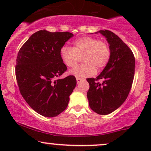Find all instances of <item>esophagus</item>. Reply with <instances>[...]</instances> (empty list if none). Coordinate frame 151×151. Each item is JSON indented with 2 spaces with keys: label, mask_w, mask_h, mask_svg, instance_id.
Here are the masks:
<instances>
[{
  "label": "esophagus",
  "mask_w": 151,
  "mask_h": 151,
  "mask_svg": "<svg viewBox=\"0 0 151 151\" xmlns=\"http://www.w3.org/2000/svg\"><path fill=\"white\" fill-rule=\"evenodd\" d=\"M76 79H77V83H79L81 80H82L83 79H81V78H79V77H77V78H76Z\"/></svg>",
  "instance_id": "obj_1"
}]
</instances>
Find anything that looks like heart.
Wrapping results in <instances>:
<instances>
[{
  "label": "heart",
  "mask_w": 151,
  "mask_h": 151,
  "mask_svg": "<svg viewBox=\"0 0 151 151\" xmlns=\"http://www.w3.org/2000/svg\"><path fill=\"white\" fill-rule=\"evenodd\" d=\"M81 56L85 63L74 67L69 73L77 77H91L96 72V68L101 70L107 65L111 58L110 47L95 37H83L77 39L72 47L63 46L60 50L62 62L67 67H74Z\"/></svg>",
  "instance_id": "obj_1"
}]
</instances>
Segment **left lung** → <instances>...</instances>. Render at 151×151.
I'll return each instance as SVG.
<instances>
[{
    "mask_svg": "<svg viewBox=\"0 0 151 151\" xmlns=\"http://www.w3.org/2000/svg\"><path fill=\"white\" fill-rule=\"evenodd\" d=\"M106 38L111 49L109 62L96 79H86L89 104L100 115L112 113L126 101L131 89L135 74V58L131 49L119 36L111 31L99 30ZM99 79L103 82L98 83Z\"/></svg>",
    "mask_w": 151,
    "mask_h": 151,
    "instance_id": "1",
    "label": "left lung"
}]
</instances>
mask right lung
<instances>
[{
  "label": "right lung",
  "instance_id": "add662e5",
  "mask_svg": "<svg viewBox=\"0 0 151 151\" xmlns=\"http://www.w3.org/2000/svg\"><path fill=\"white\" fill-rule=\"evenodd\" d=\"M69 32H35L19 50L15 75L20 93L37 113L55 117L65 110L77 80L73 75L57 79L67 70L60 57Z\"/></svg>",
  "mask_w": 151,
  "mask_h": 151
}]
</instances>
